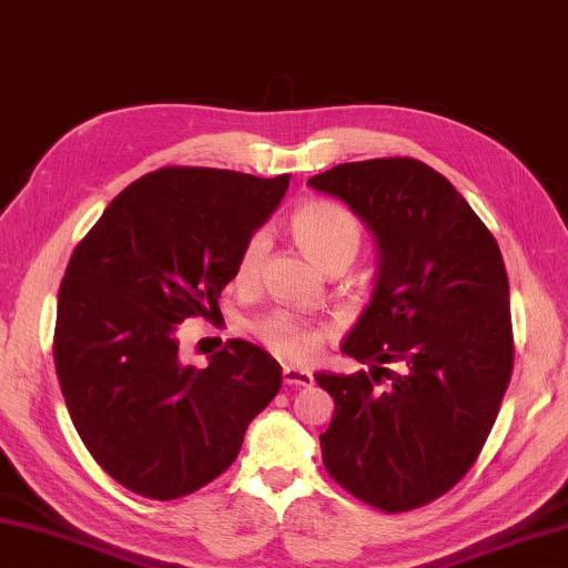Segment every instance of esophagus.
<instances>
[{"mask_svg": "<svg viewBox=\"0 0 568 568\" xmlns=\"http://www.w3.org/2000/svg\"><path fill=\"white\" fill-rule=\"evenodd\" d=\"M283 382L287 386H308L313 382V374L305 372V368L295 366H283Z\"/></svg>", "mask_w": 568, "mask_h": 568, "instance_id": "obj_1", "label": "esophagus"}]
</instances>
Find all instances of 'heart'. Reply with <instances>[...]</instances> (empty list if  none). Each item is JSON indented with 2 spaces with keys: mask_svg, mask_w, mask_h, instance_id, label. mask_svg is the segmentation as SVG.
I'll return each mask as SVG.
<instances>
[{
  "mask_svg": "<svg viewBox=\"0 0 568 568\" xmlns=\"http://www.w3.org/2000/svg\"><path fill=\"white\" fill-rule=\"evenodd\" d=\"M291 230L305 255L321 267H328L338 260L351 263L358 247H362L364 237L362 222H358L356 214L331 200H308L301 204L291 220ZM267 247L270 240L265 232H255V235L247 237L235 265V281L240 285H252L257 281ZM255 331L275 354L295 358V362H303V358L316 354L323 336L321 328L295 316H287V313H275V316L260 321Z\"/></svg>",
  "mask_w": 568,
  "mask_h": 568,
  "instance_id": "heart-1",
  "label": "heart"
}]
</instances>
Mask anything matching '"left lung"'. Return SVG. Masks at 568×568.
Masks as SVG:
<instances>
[{
    "mask_svg": "<svg viewBox=\"0 0 568 568\" xmlns=\"http://www.w3.org/2000/svg\"><path fill=\"white\" fill-rule=\"evenodd\" d=\"M308 184L346 202L379 250L372 303L341 346L372 372L316 374L336 402L323 465L379 510L427 506L478 460L513 374L500 247L465 196L417 159L351 161Z\"/></svg>",
    "mask_w": 568,
    "mask_h": 568,
    "instance_id": "left-lung-1",
    "label": "left lung"
}]
</instances>
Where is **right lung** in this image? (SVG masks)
<instances>
[{
  "label": "right lung",
  "mask_w": 568,
  "mask_h": 568,
  "mask_svg": "<svg viewBox=\"0 0 568 568\" xmlns=\"http://www.w3.org/2000/svg\"><path fill=\"white\" fill-rule=\"evenodd\" d=\"M291 174L166 166L136 179L78 242L58 295V382L93 460L123 488L174 500L235 463L281 392L265 348L227 341L204 368L179 358L184 318L220 313L242 245Z\"/></svg>",
  "instance_id": "1"
}]
</instances>
